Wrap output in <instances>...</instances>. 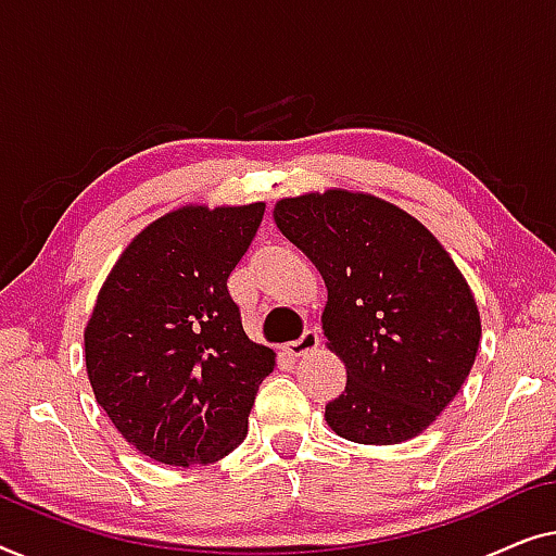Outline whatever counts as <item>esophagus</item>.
Instances as JSON below:
<instances>
[{
	"mask_svg": "<svg viewBox=\"0 0 556 556\" xmlns=\"http://www.w3.org/2000/svg\"><path fill=\"white\" fill-rule=\"evenodd\" d=\"M317 345H319V334H317V330H304L300 340L289 342L287 353L292 355V357H304V355L315 353Z\"/></svg>",
	"mask_w": 556,
	"mask_h": 556,
	"instance_id": "obj_1",
	"label": "esophagus"
}]
</instances>
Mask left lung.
<instances>
[{
    "mask_svg": "<svg viewBox=\"0 0 556 556\" xmlns=\"http://www.w3.org/2000/svg\"><path fill=\"white\" fill-rule=\"evenodd\" d=\"M275 222L327 287L323 332L348 370L327 426L372 445L424 433L481 340L471 287L441 241L395 203L345 189L281 199Z\"/></svg>",
    "mask_w": 556,
    "mask_h": 556,
    "instance_id": "left-lung-1",
    "label": "left lung"
}]
</instances>
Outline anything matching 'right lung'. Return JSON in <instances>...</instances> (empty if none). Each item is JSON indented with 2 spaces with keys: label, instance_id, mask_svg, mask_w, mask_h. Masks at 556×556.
I'll use <instances>...</instances> for the list:
<instances>
[{
  "label": "right lung",
  "instance_id": "add662e5",
  "mask_svg": "<svg viewBox=\"0 0 556 556\" xmlns=\"http://www.w3.org/2000/svg\"><path fill=\"white\" fill-rule=\"evenodd\" d=\"M264 203H186L136 233L85 325V367L100 408L143 456L214 464L247 438L275 350L249 340L226 279Z\"/></svg>",
  "mask_w": 556,
  "mask_h": 556
}]
</instances>
